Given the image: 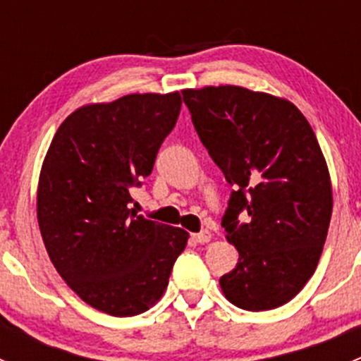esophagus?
<instances>
[{
  "label": "esophagus",
  "mask_w": 361,
  "mask_h": 361,
  "mask_svg": "<svg viewBox=\"0 0 361 361\" xmlns=\"http://www.w3.org/2000/svg\"><path fill=\"white\" fill-rule=\"evenodd\" d=\"M192 239H194L195 243H209L211 241V232L209 231H201V232H197V234H194L192 235Z\"/></svg>",
  "instance_id": "obj_1"
}]
</instances>
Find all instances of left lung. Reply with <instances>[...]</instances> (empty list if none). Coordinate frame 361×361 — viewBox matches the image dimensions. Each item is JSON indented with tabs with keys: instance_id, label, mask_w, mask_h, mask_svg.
<instances>
[{
	"instance_id": "left-lung-1",
	"label": "left lung",
	"mask_w": 361,
	"mask_h": 361,
	"mask_svg": "<svg viewBox=\"0 0 361 361\" xmlns=\"http://www.w3.org/2000/svg\"><path fill=\"white\" fill-rule=\"evenodd\" d=\"M207 154L234 187L221 218L239 262L220 286L246 311L286 304L314 274L332 216L329 167L290 101L238 85L181 90ZM246 210L250 224L238 225Z\"/></svg>"
}]
</instances>
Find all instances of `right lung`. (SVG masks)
<instances>
[{
  "instance_id": "right-lung-1",
  "label": "right lung",
  "mask_w": 361,
  "mask_h": 361,
  "mask_svg": "<svg viewBox=\"0 0 361 361\" xmlns=\"http://www.w3.org/2000/svg\"><path fill=\"white\" fill-rule=\"evenodd\" d=\"M180 92L78 108L50 143L36 214L54 267L85 304L126 318L160 300L188 232L137 214L130 188L152 173Z\"/></svg>"
}]
</instances>
